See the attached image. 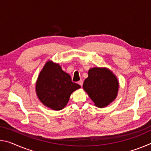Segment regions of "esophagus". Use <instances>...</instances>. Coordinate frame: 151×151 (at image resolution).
Here are the masks:
<instances>
[{
	"label": "esophagus",
	"instance_id": "esophagus-1",
	"mask_svg": "<svg viewBox=\"0 0 151 151\" xmlns=\"http://www.w3.org/2000/svg\"><path fill=\"white\" fill-rule=\"evenodd\" d=\"M78 84L79 85H81L82 86H83V81H82V80H80V81L78 82Z\"/></svg>",
	"mask_w": 151,
	"mask_h": 151
}]
</instances>
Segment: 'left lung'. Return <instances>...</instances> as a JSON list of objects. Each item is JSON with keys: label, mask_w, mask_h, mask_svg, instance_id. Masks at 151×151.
Segmentation results:
<instances>
[{"label": "left lung", "mask_w": 151, "mask_h": 151, "mask_svg": "<svg viewBox=\"0 0 151 151\" xmlns=\"http://www.w3.org/2000/svg\"><path fill=\"white\" fill-rule=\"evenodd\" d=\"M88 77L83 83V89L94 105L104 108L116 98L119 83L116 76L106 67H94L88 70Z\"/></svg>", "instance_id": "left-lung-1"}]
</instances>
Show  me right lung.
<instances>
[{
    "label": "right lung",
    "mask_w": 151,
    "mask_h": 151,
    "mask_svg": "<svg viewBox=\"0 0 151 151\" xmlns=\"http://www.w3.org/2000/svg\"><path fill=\"white\" fill-rule=\"evenodd\" d=\"M80 88L58 63L48 60L38 76L35 91L38 99L45 106L60 111L66 106L70 94Z\"/></svg>",
    "instance_id": "obj_1"
}]
</instances>
